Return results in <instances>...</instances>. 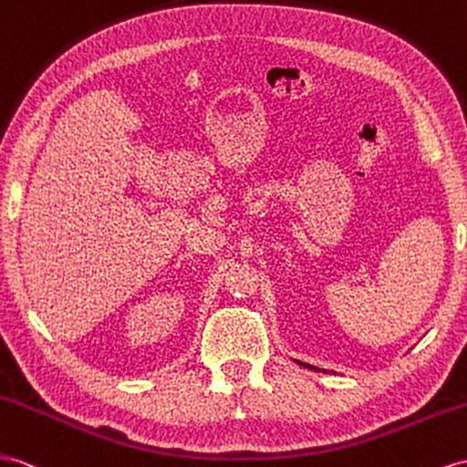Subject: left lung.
I'll use <instances>...</instances> for the list:
<instances>
[{"instance_id": "1", "label": "left lung", "mask_w": 467, "mask_h": 467, "mask_svg": "<svg viewBox=\"0 0 467 467\" xmlns=\"http://www.w3.org/2000/svg\"><path fill=\"white\" fill-rule=\"evenodd\" d=\"M297 365H302V367H307V368H312V370H321V368H317V367H314V365H307V363H302V361H296Z\"/></svg>"}]
</instances>
